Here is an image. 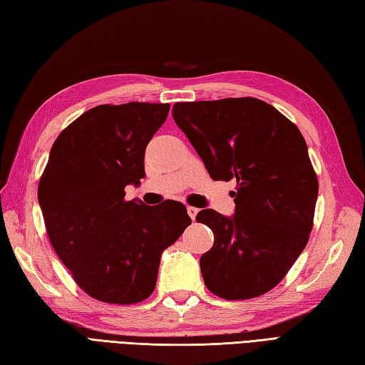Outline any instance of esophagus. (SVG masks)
Returning <instances> with one entry per match:
<instances>
[{"label":"esophagus","mask_w":365,"mask_h":365,"mask_svg":"<svg viewBox=\"0 0 365 365\" xmlns=\"http://www.w3.org/2000/svg\"><path fill=\"white\" fill-rule=\"evenodd\" d=\"M186 211H188V215H190V217L192 219V221H196V215H197V208H194V207H186Z\"/></svg>","instance_id":"34e87169"}]
</instances>
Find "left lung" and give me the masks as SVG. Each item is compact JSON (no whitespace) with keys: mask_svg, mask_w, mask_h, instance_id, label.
<instances>
[{"mask_svg":"<svg viewBox=\"0 0 365 365\" xmlns=\"http://www.w3.org/2000/svg\"><path fill=\"white\" fill-rule=\"evenodd\" d=\"M173 118L213 180H236L235 215L205 208L196 221L215 235L200 257L208 289L245 300L275 287L307 247L319 194L297 125L255 98L173 106Z\"/></svg>","mask_w":365,"mask_h":365,"instance_id":"8db88e82","label":"left lung"}]
</instances>
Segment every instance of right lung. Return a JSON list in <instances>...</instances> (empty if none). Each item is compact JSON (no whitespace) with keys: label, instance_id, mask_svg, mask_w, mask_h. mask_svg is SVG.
<instances>
[{"label":"right lung","instance_id":"right-lung-1","mask_svg":"<svg viewBox=\"0 0 365 365\" xmlns=\"http://www.w3.org/2000/svg\"><path fill=\"white\" fill-rule=\"evenodd\" d=\"M169 104L98 106L58 135L38 183L49 241L93 299L132 304L157 283L162 253L191 224L186 207L125 202L138 186L144 152L166 121Z\"/></svg>","mask_w":365,"mask_h":365}]
</instances>
